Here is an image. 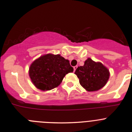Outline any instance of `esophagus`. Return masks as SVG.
<instances>
[{
    "instance_id": "esophagus-1",
    "label": "esophagus",
    "mask_w": 132,
    "mask_h": 132,
    "mask_svg": "<svg viewBox=\"0 0 132 132\" xmlns=\"http://www.w3.org/2000/svg\"><path fill=\"white\" fill-rule=\"evenodd\" d=\"M77 66L73 67V70H74V72L76 71V69H77Z\"/></svg>"
}]
</instances>
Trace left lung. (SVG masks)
I'll return each mask as SVG.
<instances>
[{"label": "left lung", "instance_id": "1", "mask_svg": "<svg viewBox=\"0 0 132 132\" xmlns=\"http://www.w3.org/2000/svg\"><path fill=\"white\" fill-rule=\"evenodd\" d=\"M79 83L89 92L96 91L104 87L110 77L108 69L101 62H96L88 58L83 66L78 67L75 72Z\"/></svg>", "mask_w": 132, "mask_h": 132}]
</instances>
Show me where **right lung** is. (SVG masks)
<instances>
[{"label":"right lung","instance_id":"1","mask_svg":"<svg viewBox=\"0 0 132 132\" xmlns=\"http://www.w3.org/2000/svg\"><path fill=\"white\" fill-rule=\"evenodd\" d=\"M73 71L69 60L60 55L48 53L32 62L29 76L36 88L45 91L58 87L65 75Z\"/></svg>","mask_w":132,"mask_h":132}]
</instances>
